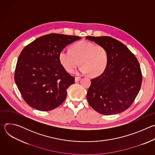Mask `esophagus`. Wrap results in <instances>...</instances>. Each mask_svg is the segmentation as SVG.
Segmentation results:
<instances>
[{
	"instance_id": "esophagus-1",
	"label": "esophagus",
	"mask_w": 155,
	"mask_h": 155,
	"mask_svg": "<svg viewBox=\"0 0 155 155\" xmlns=\"http://www.w3.org/2000/svg\"><path fill=\"white\" fill-rule=\"evenodd\" d=\"M80 80H81V77H75V82H77V81H80Z\"/></svg>"
}]
</instances>
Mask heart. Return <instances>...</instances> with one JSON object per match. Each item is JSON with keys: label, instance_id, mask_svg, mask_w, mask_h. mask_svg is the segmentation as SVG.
I'll return each instance as SVG.
<instances>
[{"label": "heart", "instance_id": "b5f03b06", "mask_svg": "<svg viewBox=\"0 0 155 155\" xmlns=\"http://www.w3.org/2000/svg\"><path fill=\"white\" fill-rule=\"evenodd\" d=\"M59 60L65 70L72 72L80 64V71L96 77L102 74L108 62L107 50L102 45L83 40L73 45L71 50L63 49L59 54Z\"/></svg>", "mask_w": 155, "mask_h": 155}]
</instances>
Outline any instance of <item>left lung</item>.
<instances>
[{
	"mask_svg": "<svg viewBox=\"0 0 155 155\" xmlns=\"http://www.w3.org/2000/svg\"><path fill=\"white\" fill-rule=\"evenodd\" d=\"M86 39L103 46L108 53L104 72L91 79L87 99L96 112L104 115L126 110L134 102L142 84L139 62L126 45L108 36H86Z\"/></svg>",
	"mask_w": 155,
	"mask_h": 155,
	"instance_id": "obj_1",
	"label": "left lung"
}]
</instances>
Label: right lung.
Segmentation results:
<instances>
[{"mask_svg": "<svg viewBox=\"0 0 155 155\" xmlns=\"http://www.w3.org/2000/svg\"><path fill=\"white\" fill-rule=\"evenodd\" d=\"M80 38L49 34L35 39L22 50L16 65L15 81L29 106L49 111L63 103L75 78L62 67L59 54L68 44Z\"/></svg>", "mask_w": 155, "mask_h": 155, "instance_id": "obj_1", "label": "right lung"}]
</instances>
